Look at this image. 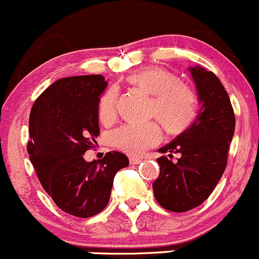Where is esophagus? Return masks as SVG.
Returning a JSON list of instances; mask_svg holds the SVG:
<instances>
[{
    "mask_svg": "<svg viewBox=\"0 0 259 259\" xmlns=\"http://www.w3.org/2000/svg\"><path fill=\"white\" fill-rule=\"evenodd\" d=\"M142 162V158H138V157H130V163L131 164H140Z\"/></svg>",
    "mask_w": 259,
    "mask_h": 259,
    "instance_id": "1",
    "label": "esophagus"
}]
</instances>
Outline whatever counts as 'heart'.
Segmentation results:
<instances>
[{
    "instance_id": "obj_1",
    "label": "heart",
    "mask_w": 259,
    "mask_h": 259,
    "mask_svg": "<svg viewBox=\"0 0 259 259\" xmlns=\"http://www.w3.org/2000/svg\"><path fill=\"white\" fill-rule=\"evenodd\" d=\"M128 82L152 96L151 116L157 117L169 133H181L194 121L197 98L193 90L177 74L161 67H149L131 74ZM118 116V90L110 87L98 101V118L110 124ZM162 132L157 122L126 124L112 133V145L133 156L158 145Z\"/></svg>"
}]
</instances>
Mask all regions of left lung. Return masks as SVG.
Returning <instances> with one entry per match:
<instances>
[{"instance_id":"8db88e82","label":"left lung","mask_w":259,"mask_h":259,"mask_svg":"<svg viewBox=\"0 0 259 259\" xmlns=\"http://www.w3.org/2000/svg\"><path fill=\"white\" fill-rule=\"evenodd\" d=\"M189 71L201 108L187 130L158 149L168 152L169 158L170 153H181V158H157L161 169L152 185L157 202L170 212H187L208 198L227 166L236 126L231 100L218 77L199 66Z\"/></svg>"}]
</instances>
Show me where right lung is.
Here are the masks:
<instances>
[{"mask_svg": "<svg viewBox=\"0 0 259 259\" xmlns=\"http://www.w3.org/2000/svg\"><path fill=\"white\" fill-rule=\"evenodd\" d=\"M107 82L101 74L57 79L34 101L27 151L39 182L58 208L79 218L105 209L113 178L128 166L121 152L87 162L83 154L100 135L98 101Z\"/></svg>", "mask_w": 259, "mask_h": 259, "instance_id": "right-lung-1", "label": "right lung"}]
</instances>
